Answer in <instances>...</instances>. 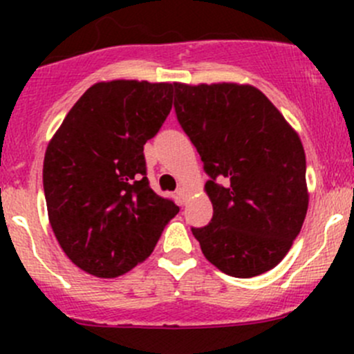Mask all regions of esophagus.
Returning a JSON list of instances; mask_svg holds the SVG:
<instances>
[{
    "label": "esophagus",
    "mask_w": 354,
    "mask_h": 354,
    "mask_svg": "<svg viewBox=\"0 0 354 354\" xmlns=\"http://www.w3.org/2000/svg\"><path fill=\"white\" fill-rule=\"evenodd\" d=\"M176 194H178V197H180V200H181V203H185V200H187V197H188V190L185 187H180L176 190Z\"/></svg>",
    "instance_id": "34e87169"
}]
</instances>
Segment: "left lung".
Returning a JSON list of instances; mask_svg holds the SVG:
<instances>
[{"label":"left lung","instance_id":"obj_1","mask_svg":"<svg viewBox=\"0 0 354 354\" xmlns=\"http://www.w3.org/2000/svg\"><path fill=\"white\" fill-rule=\"evenodd\" d=\"M174 111L209 176L210 223L192 227L210 263L233 277L276 267L308 209L301 140L252 85L176 84Z\"/></svg>","mask_w":354,"mask_h":354}]
</instances>
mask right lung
<instances>
[{"label": "right lung", "mask_w": 354, "mask_h": 354, "mask_svg": "<svg viewBox=\"0 0 354 354\" xmlns=\"http://www.w3.org/2000/svg\"><path fill=\"white\" fill-rule=\"evenodd\" d=\"M176 84L99 82L66 114L44 156L49 223L68 259L118 277L152 253L180 212L147 180L144 145L173 108Z\"/></svg>", "instance_id": "add662e5"}]
</instances>
